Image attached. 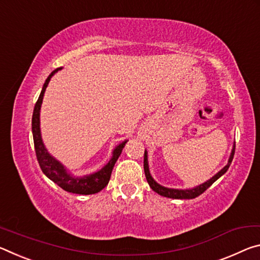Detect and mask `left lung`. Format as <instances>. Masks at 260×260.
Returning <instances> with one entry per match:
<instances>
[{"mask_svg":"<svg viewBox=\"0 0 260 260\" xmlns=\"http://www.w3.org/2000/svg\"><path fill=\"white\" fill-rule=\"evenodd\" d=\"M234 153H235V143H234V146L232 148V153H231V155H229L227 165L224 166V167L221 169L220 172L216 173L214 176H212L210 180L202 183V184H199L197 186H194V188H191V189H173V188H167V186L159 184V183L152 177L151 173H150L146 150H145V153H144V172H145L146 180L148 182V184H150L151 189L153 191H155L156 193H159L160 196H164V197H167V198H173V199H193L196 197H198L199 194H202L204 191L210 188V186L213 184V183L218 180V178H220L224 173L227 172L229 166H231L232 161H233Z\"/></svg>","mask_w":260,"mask_h":260,"instance_id":"left-lung-1","label":"left lung"}]
</instances>
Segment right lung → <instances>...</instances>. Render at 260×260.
<instances>
[{
  "label": "right lung",
  "instance_id": "right-lung-1",
  "mask_svg": "<svg viewBox=\"0 0 260 260\" xmlns=\"http://www.w3.org/2000/svg\"><path fill=\"white\" fill-rule=\"evenodd\" d=\"M62 68H57L55 69L52 74L48 76L46 82L42 86L41 93L39 95L36 106H34L33 116H32V134H33V142H34V148H36V154L38 162L42 172L45 175L49 178L50 181L62 188L63 190L68 191L71 193L77 194H93L101 191L108 184L110 180V175H112L113 168L118 156L121 155L123 147L125 146L127 139L123 140L122 143L114 148L112 152V158L106 164L104 167L98 172H94L88 175L84 176H74L66 168V166L62 162H59L57 159H55L50 153L47 151L44 142H42L41 137V130H40V109L42 105V99H44L45 91L47 86H48L49 80L53 76L56 74L58 70Z\"/></svg>",
  "mask_w": 260,
  "mask_h": 260
}]
</instances>
